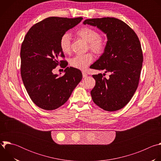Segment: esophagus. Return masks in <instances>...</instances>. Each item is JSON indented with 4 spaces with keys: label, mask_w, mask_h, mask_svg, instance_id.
<instances>
[{
    "label": "esophagus",
    "mask_w": 161,
    "mask_h": 161,
    "mask_svg": "<svg viewBox=\"0 0 161 161\" xmlns=\"http://www.w3.org/2000/svg\"><path fill=\"white\" fill-rule=\"evenodd\" d=\"M82 75H83V78H86L87 76V74L85 72H82Z\"/></svg>",
    "instance_id": "34e87169"
}]
</instances>
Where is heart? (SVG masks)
Segmentation results:
<instances>
[{
	"label": "heart",
	"mask_w": 161,
	"mask_h": 161,
	"mask_svg": "<svg viewBox=\"0 0 161 161\" xmlns=\"http://www.w3.org/2000/svg\"><path fill=\"white\" fill-rule=\"evenodd\" d=\"M76 35L84 41L89 43L90 49L96 54L99 55L104 52L105 42L99 34L89 27H82L76 32ZM71 34L68 32L62 35L59 41L60 48L64 53H69L71 50ZM93 60L90 53L77 55L70 60L71 65L78 69H85Z\"/></svg>",
	"instance_id": "heart-1"
}]
</instances>
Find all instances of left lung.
<instances>
[{
  "mask_svg": "<svg viewBox=\"0 0 161 161\" xmlns=\"http://www.w3.org/2000/svg\"><path fill=\"white\" fill-rule=\"evenodd\" d=\"M83 24L97 27L107 37L103 53L90 67L111 75L109 79L103 78L101 73L92 75L96 85L91 90L92 99L104 110L120 109L139 83L143 60L140 40L129 25L115 18L87 19Z\"/></svg>",
  "mask_w": 161,
  "mask_h": 161,
  "instance_id": "obj_1",
  "label": "left lung"
}]
</instances>
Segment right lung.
Segmentation results:
<instances>
[{
    "label": "right lung",
    "mask_w": 161,
    "mask_h": 161,
    "mask_svg": "<svg viewBox=\"0 0 161 161\" xmlns=\"http://www.w3.org/2000/svg\"><path fill=\"white\" fill-rule=\"evenodd\" d=\"M82 19V17L45 18L30 29L21 44L23 83L33 103L43 109L53 110L62 106L82 79L81 71L73 67H66L63 76L52 71L65 62L59 60L60 57H64L59 45L60 37Z\"/></svg>",
    "instance_id": "right-lung-1"
}]
</instances>
